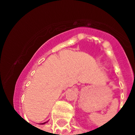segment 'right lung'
<instances>
[{
    "label": "right lung",
    "mask_w": 135,
    "mask_h": 135,
    "mask_svg": "<svg viewBox=\"0 0 135 135\" xmlns=\"http://www.w3.org/2000/svg\"><path fill=\"white\" fill-rule=\"evenodd\" d=\"M46 122H44V123H42L41 124H45V123H46Z\"/></svg>",
    "instance_id": "add662e5"
}]
</instances>
